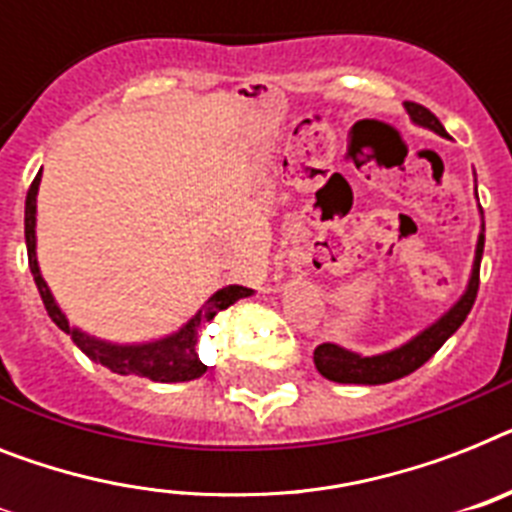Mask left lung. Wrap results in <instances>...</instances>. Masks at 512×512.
I'll return each mask as SVG.
<instances>
[{"label": "left lung", "instance_id": "1", "mask_svg": "<svg viewBox=\"0 0 512 512\" xmlns=\"http://www.w3.org/2000/svg\"><path fill=\"white\" fill-rule=\"evenodd\" d=\"M405 110L410 115L415 126L429 128L434 134L450 139L444 126L439 123L434 112L426 110V107L415 105V102H405ZM476 176V173H473ZM479 199V197H476ZM481 213V207H479ZM481 255H484V213H481V234L479 242H476V255H473L471 265V276H468V284H465V292L460 294V299L455 305L436 318L434 323L418 331L415 336H410L405 344L394 347V350L378 352V355H360L355 350H347L342 344L334 342H323L315 347L313 360L315 368L328 381H336V384H365V386H376V384H389V381H397L402 376H410L413 371H418L431 355H434L439 347H442L447 339H450L463 321L468 318L473 307V299H476V292H479V265Z\"/></svg>", "mask_w": 512, "mask_h": 512}]
</instances>
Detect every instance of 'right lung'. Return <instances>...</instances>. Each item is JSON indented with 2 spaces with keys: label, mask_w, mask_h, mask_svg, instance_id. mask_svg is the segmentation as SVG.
<instances>
[{
  "label": "right lung",
  "mask_w": 512,
  "mask_h": 512,
  "mask_svg": "<svg viewBox=\"0 0 512 512\" xmlns=\"http://www.w3.org/2000/svg\"><path fill=\"white\" fill-rule=\"evenodd\" d=\"M41 173L33 178L31 189H28L26 197V247H28V268L33 273V281H36V289L41 294V302L47 307L49 318L54 321V326L62 328L65 334H70V339L76 342L78 350L83 355L94 360V363H102L105 368H110L112 373H120V376H141L149 378V381H160V384H178V381H194L202 373L207 371V365L199 360L197 355V334L199 328L205 326L207 321H213L220 310H226L234 302L244 297H252V289L239 284L223 286L215 294L207 297V302L199 307L197 313L191 315L189 321L181 328H176L173 334H165L160 339H149V342H107V339H99V336L83 331V328L73 326L68 321V315L62 313V307L57 305L52 289L41 276L39 257H36V194H39Z\"/></svg>",
  "instance_id": "obj_1"
}]
</instances>
